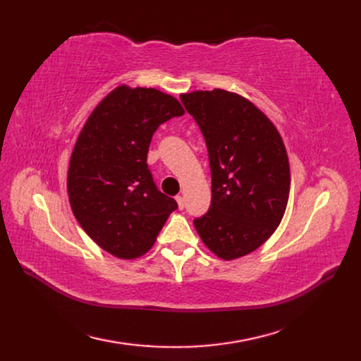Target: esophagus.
<instances>
[{"mask_svg":"<svg viewBox=\"0 0 361 361\" xmlns=\"http://www.w3.org/2000/svg\"><path fill=\"white\" fill-rule=\"evenodd\" d=\"M176 202H178L179 209H183V207H185V199L182 197V195H178V197H176Z\"/></svg>","mask_w":361,"mask_h":361,"instance_id":"1","label":"esophagus"}]
</instances>
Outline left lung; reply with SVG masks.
Instances as JSON below:
<instances>
[{
	"mask_svg": "<svg viewBox=\"0 0 361 361\" xmlns=\"http://www.w3.org/2000/svg\"><path fill=\"white\" fill-rule=\"evenodd\" d=\"M180 101L204 137L212 178L209 211L195 218V231L218 257L245 256L285 215L290 190L285 145L271 120L236 93L192 92Z\"/></svg>",
	"mask_w": 361,
	"mask_h": 361,
	"instance_id": "1",
	"label": "left lung"
}]
</instances>
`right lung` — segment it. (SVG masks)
<instances>
[{"mask_svg":"<svg viewBox=\"0 0 361 361\" xmlns=\"http://www.w3.org/2000/svg\"><path fill=\"white\" fill-rule=\"evenodd\" d=\"M183 113L170 94L120 85L94 108L76 140L68 171L72 212L84 232L116 257L147 253L178 209L154 182L147 152L159 125Z\"/></svg>","mask_w":361,"mask_h":361,"instance_id":"right-lung-1","label":"right lung"}]
</instances>
